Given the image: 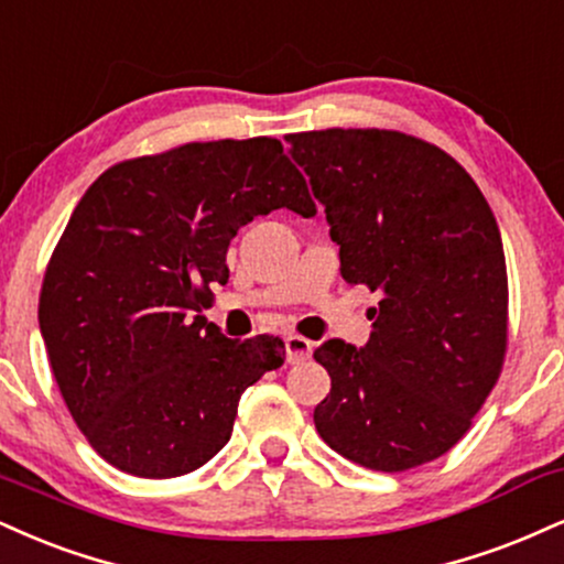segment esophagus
<instances>
[{"mask_svg":"<svg viewBox=\"0 0 564 564\" xmlns=\"http://www.w3.org/2000/svg\"><path fill=\"white\" fill-rule=\"evenodd\" d=\"M312 355V341L302 336H289L286 338V359L289 365H302L304 359H310Z\"/></svg>","mask_w":564,"mask_h":564,"instance_id":"34e87169","label":"esophagus"}]
</instances>
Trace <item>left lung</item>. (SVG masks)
<instances>
[{
    "instance_id": "1",
    "label": "left lung",
    "mask_w": 564,
    "mask_h": 564,
    "mask_svg": "<svg viewBox=\"0 0 564 564\" xmlns=\"http://www.w3.org/2000/svg\"><path fill=\"white\" fill-rule=\"evenodd\" d=\"M325 205L349 286L381 291L362 349H315L330 393L315 429L378 473L433 463L470 431L510 338L497 217L470 173L417 135L386 128L289 133Z\"/></svg>"
}]
</instances>
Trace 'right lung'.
Masks as SVG:
<instances>
[{"label":"right lung","mask_w":564,"mask_h":564,"mask_svg":"<svg viewBox=\"0 0 564 564\" xmlns=\"http://www.w3.org/2000/svg\"><path fill=\"white\" fill-rule=\"evenodd\" d=\"M315 215L270 135L188 141L107 167L46 264L39 325L67 410L101 459L186 476L228 444L247 386L283 365L281 338L234 341L207 323L226 252L257 215Z\"/></svg>","instance_id":"1"}]
</instances>
